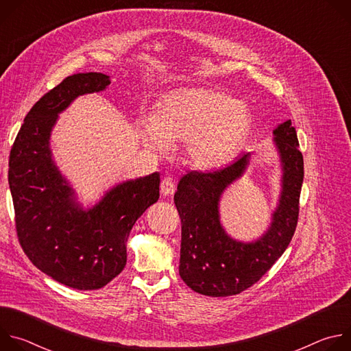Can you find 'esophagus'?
Listing matches in <instances>:
<instances>
[{
  "mask_svg": "<svg viewBox=\"0 0 351 351\" xmlns=\"http://www.w3.org/2000/svg\"><path fill=\"white\" fill-rule=\"evenodd\" d=\"M161 194L162 195H172L175 191H176V186L173 183V180L171 178H165L162 182H161Z\"/></svg>",
  "mask_w": 351,
  "mask_h": 351,
  "instance_id": "1",
  "label": "esophagus"
}]
</instances>
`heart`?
<instances>
[{"label": "heart", "mask_w": 351, "mask_h": 351, "mask_svg": "<svg viewBox=\"0 0 351 351\" xmlns=\"http://www.w3.org/2000/svg\"><path fill=\"white\" fill-rule=\"evenodd\" d=\"M252 123V112L244 103L214 88L186 87L167 94L154 115L143 117L138 134L141 144L157 154L183 141L191 167L214 169L239 152Z\"/></svg>", "instance_id": "b5f03b06"}]
</instances>
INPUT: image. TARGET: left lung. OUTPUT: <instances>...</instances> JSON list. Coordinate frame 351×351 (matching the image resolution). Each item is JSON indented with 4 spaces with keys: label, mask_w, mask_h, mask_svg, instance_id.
<instances>
[{
    "label": "left lung",
    "mask_w": 351,
    "mask_h": 351,
    "mask_svg": "<svg viewBox=\"0 0 351 351\" xmlns=\"http://www.w3.org/2000/svg\"><path fill=\"white\" fill-rule=\"evenodd\" d=\"M275 145L282 162V191L268 230L256 241L243 243L226 234L219 221V198L239 179L252 154L214 172L186 173L175 193L182 219L179 274L194 291L226 297L257 283L287 248L298 219V202L304 178L303 154L291 121L275 130Z\"/></svg>",
    "instance_id": "1"
}]
</instances>
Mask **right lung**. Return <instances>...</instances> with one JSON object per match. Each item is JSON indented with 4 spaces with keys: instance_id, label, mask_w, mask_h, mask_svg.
I'll use <instances>...</instances> for the list:
<instances>
[{
    "instance_id": "right-lung-1",
    "label": "right lung",
    "mask_w": 351,
    "mask_h": 351,
    "mask_svg": "<svg viewBox=\"0 0 351 351\" xmlns=\"http://www.w3.org/2000/svg\"><path fill=\"white\" fill-rule=\"evenodd\" d=\"M110 76L88 72L65 77L27 112L10 154L8 182L18 240L41 272L79 290L104 287L126 265L134 222L160 198V173L123 182L90 210L51 158L49 136L73 99L106 90Z\"/></svg>"
}]
</instances>
